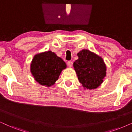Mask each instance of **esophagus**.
<instances>
[{"label": "esophagus", "instance_id": "34e87169", "mask_svg": "<svg viewBox=\"0 0 132 132\" xmlns=\"http://www.w3.org/2000/svg\"><path fill=\"white\" fill-rule=\"evenodd\" d=\"M72 64H73L72 61H69L68 62V65L69 66V67H72Z\"/></svg>", "mask_w": 132, "mask_h": 132}]
</instances>
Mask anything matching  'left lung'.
<instances>
[{
    "instance_id": "8db88e82",
    "label": "left lung",
    "mask_w": 132,
    "mask_h": 132,
    "mask_svg": "<svg viewBox=\"0 0 132 132\" xmlns=\"http://www.w3.org/2000/svg\"><path fill=\"white\" fill-rule=\"evenodd\" d=\"M78 58L73 64L80 83L85 89H96L102 83L106 68L102 58L83 49L77 54Z\"/></svg>"
}]
</instances>
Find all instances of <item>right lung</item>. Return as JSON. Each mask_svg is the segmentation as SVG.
<instances>
[{"instance_id": "right-lung-1", "label": "right lung", "mask_w": 132, "mask_h": 132, "mask_svg": "<svg viewBox=\"0 0 132 132\" xmlns=\"http://www.w3.org/2000/svg\"><path fill=\"white\" fill-rule=\"evenodd\" d=\"M65 68L64 61L51 51L35 55L30 65V71L35 80L47 87L55 84Z\"/></svg>"}]
</instances>
